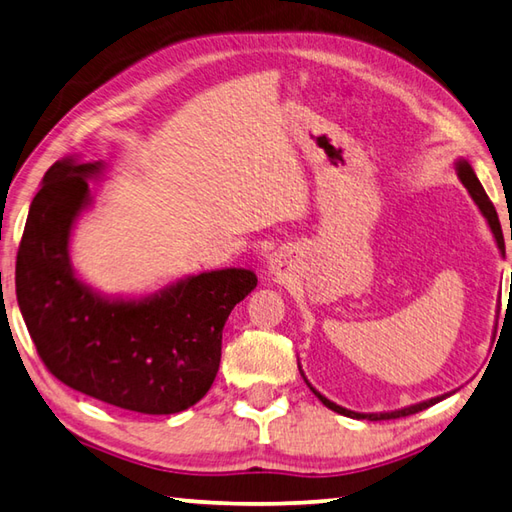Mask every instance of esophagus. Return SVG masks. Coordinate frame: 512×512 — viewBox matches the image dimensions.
I'll use <instances>...</instances> for the list:
<instances>
[{
	"instance_id": "obj_1",
	"label": "esophagus",
	"mask_w": 512,
	"mask_h": 512,
	"mask_svg": "<svg viewBox=\"0 0 512 512\" xmlns=\"http://www.w3.org/2000/svg\"><path fill=\"white\" fill-rule=\"evenodd\" d=\"M284 259L279 255H273V259H270V270H273L275 275H282L284 273Z\"/></svg>"
}]
</instances>
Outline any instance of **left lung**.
Here are the masks:
<instances>
[{"mask_svg": "<svg viewBox=\"0 0 512 512\" xmlns=\"http://www.w3.org/2000/svg\"><path fill=\"white\" fill-rule=\"evenodd\" d=\"M457 173H459V179H462V184L468 188L470 197L475 199V204L479 206V210H482L484 217L488 219L490 230H493V235H495V239H497V246H499V250H502V255H504V253H506V246H504V235H502V226H499L497 210H495L493 202H490V199H488V195H486V190L482 188V184H479L475 170L470 168L468 162H459V164H457ZM510 239H512V235H510ZM510 286H512V282H510ZM306 384H308V382H306ZM308 386H310V384H308ZM310 390H313V393L319 397V402H322L326 408L335 410V413L346 415V417H353V419H368V422H382V419H397V417L415 415V413H419V410H424V408H428V406L442 402V399L448 397V395H442V397L428 399V402L408 406V408H402V410H395V413H373V415H364V413H353V410H346V408H342V406L333 404V402H330V399H326L324 395H319L313 386H310Z\"/></svg>", "mask_w": 512, "mask_h": 512, "instance_id": "obj_1", "label": "left lung"}]
</instances>
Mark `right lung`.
I'll return each instance as SVG.
<instances>
[{
    "label": "right lung",
    "instance_id": "right-lung-1",
    "mask_svg": "<svg viewBox=\"0 0 512 512\" xmlns=\"http://www.w3.org/2000/svg\"><path fill=\"white\" fill-rule=\"evenodd\" d=\"M99 164L62 159L46 170L17 250L15 286L48 373L73 390L144 415L202 399L222 359L224 324L257 286L253 270L193 275L139 302H108L75 277L68 237Z\"/></svg>",
    "mask_w": 512,
    "mask_h": 512
}]
</instances>
